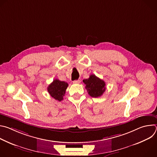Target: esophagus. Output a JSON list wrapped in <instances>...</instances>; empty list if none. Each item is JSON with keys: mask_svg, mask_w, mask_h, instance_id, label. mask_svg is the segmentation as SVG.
Here are the masks:
<instances>
[{"mask_svg": "<svg viewBox=\"0 0 157 157\" xmlns=\"http://www.w3.org/2000/svg\"><path fill=\"white\" fill-rule=\"evenodd\" d=\"M80 82H81L80 80H75V81H73V83L74 84H79Z\"/></svg>", "mask_w": 157, "mask_h": 157, "instance_id": "esophagus-1", "label": "esophagus"}]
</instances>
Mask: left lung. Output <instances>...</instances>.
Here are the masks:
<instances>
[{
  "instance_id": "8db88e82",
  "label": "left lung",
  "mask_w": 157,
  "mask_h": 157,
  "mask_svg": "<svg viewBox=\"0 0 157 157\" xmlns=\"http://www.w3.org/2000/svg\"><path fill=\"white\" fill-rule=\"evenodd\" d=\"M86 89L89 96L93 98L101 96L105 91V82L94 75H91L88 79L83 80Z\"/></svg>"
}]
</instances>
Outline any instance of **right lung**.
Listing matches in <instances>:
<instances>
[{"instance_id":"obj_1","label":"right lung","mask_w":157,"mask_h":157,"mask_svg":"<svg viewBox=\"0 0 157 157\" xmlns=\"http://www.w3.org/2000/svg\"><path fill=\"white\" fill-rule=\"evenodd\" d=\"M68 86V84L67 82L56 79L48 86L47 90L52 98L57 101H61L63 99L66 89Z\"/></svg>"}]
</instances>
